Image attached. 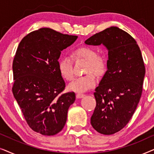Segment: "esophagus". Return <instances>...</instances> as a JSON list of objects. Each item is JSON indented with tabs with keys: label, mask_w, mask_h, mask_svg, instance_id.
I'll return each instance as SVG.
<instances>
[{
	"label": "esophagus",
	"mask_w": 154,
	"mask_h": 154,
	"mask_svg": "<svg viewBox=\"0 0 154 154\" xmlns=\"http://www.w3.org/2000/svg\"><path fill=\"white\" fill-rule=\"evenodd\" d=\"M85 94L77 93V94H76V97H77L78 99H79V98H82V97H85Z\"/></svg>",
	"instance_id": "obj_1"
}]
</instances>
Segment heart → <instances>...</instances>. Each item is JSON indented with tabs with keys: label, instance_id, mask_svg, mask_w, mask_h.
Instances as JSON below:
<instances>
[{
	"label": "heart",
	"instance_id": "obj_1",
	"mask_svg": "<svg viewBox=\"0 0 154 154\" xmlns=\"http://www.w3.org/2000/svg\"><path fill=\"white\" fill-rule=\"evenodd\" d=\"M73 60L87 61L85 73L87 74L78 77L69 84L68 88L71 91L82 92L94 87L97 80L94 75H101L105 72L106 62L103 56L98 55L97 51L93 48L83 45L78 47L71 52ZM58 70L61 76L66 81H71L73 78L72 60L68 57L61 58L58 62Z\"/></svg>",
	"mask_w": 154,
	"mask_h": 154
}]
</instances>
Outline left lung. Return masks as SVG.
I'll return each mask as SVG.
<instances>
[{
	"mask_svg": "<svg viewBox=\"0 0 154 154\" xmlns=\"http://www.w3.org/2000/svg\"><path fill=\"white\" fill-rule=\"evenodd\" d=\"M108 50L107 71L94 92L96 107L90 123L101 134H114L127 125L142 96L145 75L137 43L129 33L111 26L86 40Z\"/></svg>",
	"mask_w": 154,
	"mask_h": 154,
	"instance_id": "1",
	"label": "left lung"
}]
</instances>
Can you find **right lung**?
<instances>
[{
    "label": "right lung",
    "mask_w": 154,
    "mask_h": 154,
    "mask_svg": "<svg viewBox=\"0 0 154 154\" xmlns=\"http://www.w3.org/2000/svg\"><path fill=\"white\" fill-rule=\"evenodd\" d=\"M77 35L50 28L32 31L19 44L12 64V93L26 123L43 135H54L64 127L73 92L61 94L65 82L58 70L61 52Z\"/></svg>",
    "instance_id": "add662e5"
}]
</instances>
